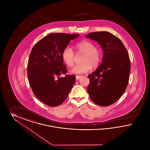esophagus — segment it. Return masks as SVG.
Here are the masks:
<instances>
[{
	"mask_svg": "<svg viewBox=\"0 0 150 150\" xmlns=\"http://www.w3.org/2000/svg\"><path fill=\"white\" fill-rule=\"evenodd\" d=\"M82 77V76H81V75H76V80H79V79L81 78Z\"/></svg>",
	"mask_w": 150,
	"mask_h": 150,
	"instance_id": "esophagus-1",
	"label": "esophagus"
}]
</instances>
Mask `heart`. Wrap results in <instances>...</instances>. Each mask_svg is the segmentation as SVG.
<instances>
[{
	"mask_svg": "<svg viewBox=\"0 0 150 150\" xmlns=\"http://www.w3.org/2000/svg\"><path fill=\"white\" fill-rule=\"evenodd\" d=\"M76 53H83L81 58L80 64L76 65L72 73L83 74L89 71L92 67H98L102 60V51L92 42L84 40L76 43L74 47ZM75 53L70 47H66L62 52V58L69 67H73L75 64Z\"/></svg>",
	"mask_w": 150,
	"mask_h": 150,
	"instance_id": "b5f03b06",
	"label": "heart"
}]
</instances>
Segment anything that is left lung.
Here are the masks:
<instances>
[{
    "label": "left lung",
    "mask_w": 150,
    "mask_h": 150,
    "mask_svg": "<svg viewBox=\"0 0 150 150\" xmlns=\"http://www.w3.org/2000/svg\"><path fill=\"white\" fill-rule=\"evenodd\" d=\"M86 38L97 41L104 51L102 62L88 76V92L94 103L108 106L116 102L128 86L130 62L121 40L107 31L93 32Z\"/></svg>",
    "instance_id": "1"
}]
</instances>
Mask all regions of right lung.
<instances>
[{
	"instance_id": "1",
	"label": "right lung",
	"mask_w": 150,
	"mask_h": 150,
	"mask_svg": "<svg viewBox=\"0 0 150 150\" xmlns=\"http://www.w3.org/2000/svg\"><path fill=\"white\" fill-rule=\"evenodd\" d=\"M79 34L52 33L36 43L29 56L28 77L36 98L50 107L64 102L76 81L67 72L62 52ZM61 74L66 76L59 77Z\"/></svg>"
}]
</instances>
